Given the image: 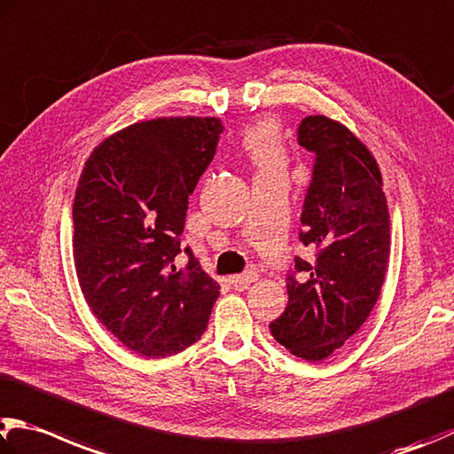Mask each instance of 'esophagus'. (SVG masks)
Returning <instances> with one entry per match:
<instances>
[{"label": "esophagus", "instance_id": "1", "mask_svg": "<svg viewBox=\"0 0 454 454\" xmlns=\"http://www.w3.org/2000/svg\"><path fill=\"white\" fill-rule=\"evenodd\" d=\"M255 279H258V271L248 270V271H244V274H238V276L230 278V284H232L234 287H240V290H244V287H248L252 282H255Z\"/></svg>", "mask_w": 454, "mask_h": 454}]
</instances>
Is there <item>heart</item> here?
I'll use <instances>...</instances> for the list:
<instances>
[{"label":"heart","mask_w":454,"mask_h":454,"mask_svg":"<svg viewBox=\"0 0 454 454\" xmlns=\"http://www.w3.org/2000/svg\"><path fill=\"white\" fill-rule=\"evenodd\" d=\"M242 148L263 175H284L286 151L279 143L278 127L271 121H258L246 129Z\"/></svg>","instance_id":"heart-1"}]
</instances>
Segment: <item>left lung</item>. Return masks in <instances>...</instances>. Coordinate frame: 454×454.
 Masks as SVG:
<instances>
[{"label":"left lung","instance_id":"left-lung-1","mask_svg":"<svg viewBox=\"0 0 454 454\" xmlns=\"http://www.w3.org/2000/svg\"><path fill=\"white\" fill-rule=\"evenodd\" d=\"M298 143L316 159L300 218V242L316 260H294L287 308L270 332L292 356L321 361L359 332L379 300L389 210L377 160L348 127L313 114L300 122Z\"/></svg>","mask_w":454,"mask_h":454}]
</instances>
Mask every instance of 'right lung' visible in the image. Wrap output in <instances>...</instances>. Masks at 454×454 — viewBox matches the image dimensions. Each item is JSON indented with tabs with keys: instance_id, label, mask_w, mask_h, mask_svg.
Instances as JSON below:
<instances>
[{
	"instance_id": "add662e5",
	"label": "right lung",
	"mask_w": 454,
	"mask_h": 454,
	"mask_svg": "<svg viewBox=\"0 0 454 454\" xmlns=\"http://www.w3.org/2000/svg\"><path fill=\"white\" fill-rule=\"evenodd\" d=\"M220 119L135 122L85 162L73 202V260L97 319L135 353L168 357L199 341L220 286L180 246L188 196L216 153ZM184 251V269L176 255Z\"/></svg>"
}]
</instances>
